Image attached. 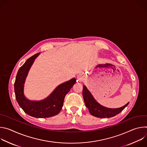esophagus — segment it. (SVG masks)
<instances>
[{
	"instance_id": "1",
	"label": "esophagus",
	"mask_w": 147,
	"mask_h": 147,
	"mask_svg": "<svg viewBox=\"0 0 147 147\" xmlns=\"http://www.w3.org/2000/svg\"><path fill=\"white\" fill-rule=\"evenodd\" d=\"M77 79L78 80V81L79 82H82L84 80V77L83 75L82 74H79L77 77Z\"/></svg>"
}]
</instances>
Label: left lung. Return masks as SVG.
Instances as JSON below:
<instances>
[{"instance_id": "1", "label": "left lung", "mask_w": 147, "mask_h": 147, "mask_svg": "<svg viewBox=\"0 0 147 147\" xmlns=\"http://www.w3.org/2000/svg\"><path fill=\"white\" fill-rule=\"evenodd\" d=\"M82 95L86 106L88 109L90 114L99 118H109L113 117L120 113L129 103V102H128L123 107L118 108H109L105 107L101 105L95 99L86 86H83Z\"/></svg>"}]
</instances>
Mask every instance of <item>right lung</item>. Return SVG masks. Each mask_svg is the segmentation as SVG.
<instances>
[{
  "mask_svg": "<svg viewBox=\"0 0 147 147\" xmlns=\"http://www.w3.org/2000/svg\"><path fill=\"white\" fill-rule=\"evenodd\" d=\"M38 53L27 60L17 74L14 82L16 99L25 113L37 118L49 117L57 115L61 111L66 95L76 82L75 78L59 85L46 98L40 100H31L24 95V88L26 78L34 63Z\"/></svg>",
  "mask_w": 147,
  "mask_h": 147,
  "instance_id": "1",
  "label": "right lung"
}]
</instances>
